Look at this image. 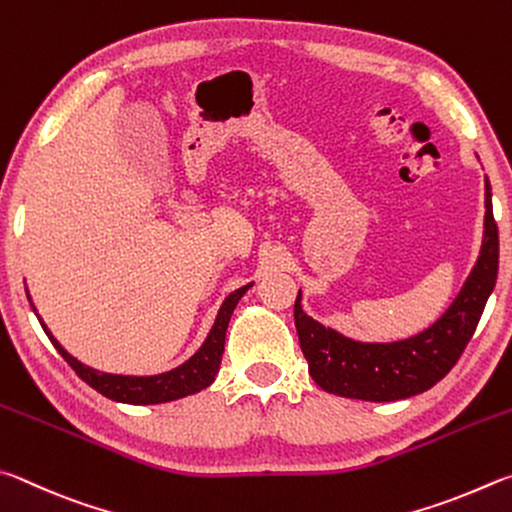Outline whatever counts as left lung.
<instances>
[{"instance_id": "8db88e82", "label": "left lung", "mask_w": 512, "mask_h": 512, "mask_svg": "<svg viewBox=\"0 0 512 512\" xmlns=\"http://www.w3.org/2000/svg\"><path fill=\"white\" fill-rule=\"evenodd\" d=\"M497 267L499 233L486 179V231L479 261L445 315L420 335L391 344L355 342L308 317L301 310L299 292L294 301V326L312 380L335 396L371 402L402 400L432 389L459 362L477 330L497 283Z\"/></svg>"}]
</instances>
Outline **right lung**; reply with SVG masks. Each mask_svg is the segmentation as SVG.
<instances>
[{
    "label": "right lung",
    "mask_w": 512,
    "mask_h": 512,
    "mask_svg": "<svg viewBox=\"0 0 512 512\" xmlns=\"http://www.w3.org/2000/svg\"><path fill=\"white\" fill-rule=\"evenodd\" d=\"M249 288L251 283L245 285V288L231 292L229 297L224 299L209 337L204 339L200 351H197L191 360H186L182 366H177L173 371H166L159 375H146V378H137V375H112V373H101V371L89 369V366L78 362L76 357H71L65 348L58 344V339L49 333L42 321L40 324L44 328V333H47V337L51 339V344L56 346V351L62 357H65V362L76 371L78 378L85 380L89 387L96 389L98 393H103L105 398L116 400V402H128V405H159V402H170V400L191 396V393L206 389L215 380V375H218V369H220V360L224 353V335H227V326L233 315V308H236V303ZM26 297H29V294H26Z\"/></svg>",
    "instance_id": "1"
}]
</instances>
